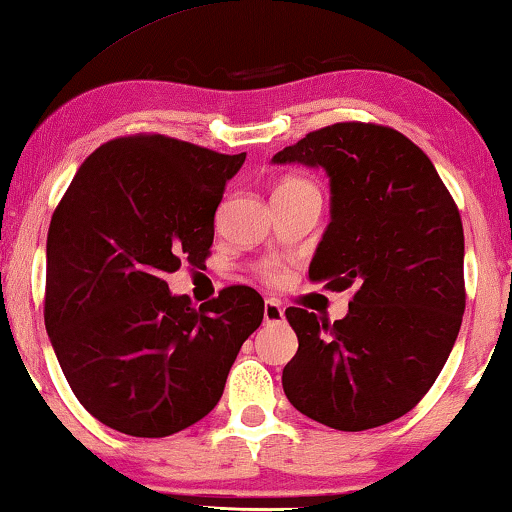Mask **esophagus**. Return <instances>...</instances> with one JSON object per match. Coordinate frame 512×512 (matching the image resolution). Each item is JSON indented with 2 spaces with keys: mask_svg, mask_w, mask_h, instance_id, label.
I'll list each match as a JSON object with an SVG mask.
<instances>
[{
  "mask_svg": "<svg viewBox=\"0 0 512 512\" xmlns=\"http://www.w3.org/2000/svg\"><path fill=\"white\" fill-rule=\"evenodd\" d=\"M263 319H265V324H282V321H284L282 305H279L277 300H265Z\"/></svg>",
  "mask_w": 512,
  "mask_h": 512,
  "instance_id": "esophagus-1",
  "label": "esophagus"
}]
</instances>
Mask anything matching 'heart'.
<instances>
[{"label": "heart", "mask_w": 512, "mask_h": 512, "mask_svg": "<svg viewBox=\"0 0 512 512\" xmlns=\"http://www.w3.org/2000/svg\"><path fill=\"white\" fill-rule=\"evenodd\" d=\"M303 188H310V191H317V188H314L310 181L307 179H298V177H289V179H284L282 184H279V188H277V193H282V191H303ZM263 277L265 279H277L279 277V270H277V265L275 263H268V265H263Z\"/></svg>", "instance_id": "b5f03b06"}]
</instances>
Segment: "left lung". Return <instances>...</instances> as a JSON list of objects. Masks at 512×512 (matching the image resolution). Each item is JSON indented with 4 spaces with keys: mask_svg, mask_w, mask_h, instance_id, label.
<instances>
[{
    "mask_svg": "<svg viewBox=\"0 0 512 512\" xmlns=\"http://www.w3.org/2000/svg\"><path fill=\"white\" fill-rule=\"evenodd\" d=\"M272 163L324 167L331 223L310 263L328 291L352 289L345 319L303 307L286 319L298 352L282 373L296 410L338 431L403 417L443 370L466 307L464 228L429 156L387 125L335 123Z\"/></svg>",
    "mask_w": 512,
    "mask_h": 512,
    "instance_id": "left-lung-1",
    "label": "left lung"
}]
</instances>
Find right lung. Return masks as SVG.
<instances>
[{
	"label": "right lung",
	"instance_id": "obj_1",
	"mask_svg": "<svg viewBox=\"0 0 512 512\" xmlns=\"http://www.w3.org/2000/svg\"><path fill=\"white\" fill-rule=\"evenodd\" d=\"M247 153L130 135L83 160L46 242L44 319L74 396L128 436L163 438L214 410L263 298L228 286L200 305L165 275L200 265L214 214Z\"/></svg>",
	"mask_w": 512,
	"mask_h": 512
}]
</instances>
